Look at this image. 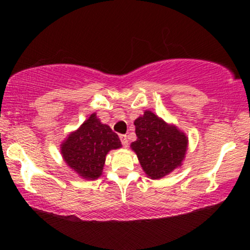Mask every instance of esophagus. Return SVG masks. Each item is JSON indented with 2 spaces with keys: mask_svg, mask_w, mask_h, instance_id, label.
<instances>
[{
  "mask_svg": "<svg viewBox=\"0 0 250 250\" xmlns=\"http://www.w3.org/2000/svg\"><path fill=\"white\" fill-rule=\"evenodd\" d=\"M119 138H121V141H122L123 146H124V148H127V146H128V139H127V136L124 135V134H122L121 136H119Z\"/></svg>",
  "mask_w": 250,
  "mask_h": 250,
  "instance_id": "obj_1",
  "label": "esophagus"
}]
</instances>
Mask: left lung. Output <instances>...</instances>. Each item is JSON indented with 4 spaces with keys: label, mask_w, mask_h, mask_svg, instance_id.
Segmentation results:
<instances>
[{
    "label": "left lung",
    "mask_w": 250,
    "mask_h": 250,
    "mask_svg": "<svg viewBox=\"0 0 250 250\" xmlns=\"http://www.w3.org/2000/svg\"><path fill=\"white\" fill-rule=\"evenodd\" d=\"M134 125L138 139L131 148L146 175L162 179L182 165L188 150L186 133L149 110L136 118Z\"/></svg>",
    "instance_id": "obj_1"
}]
</instances>
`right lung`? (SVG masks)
<instances>
[{
    "label": "right lung",
    "mask_w": 250,
    "mask_h": 250,
    "mask_svg": "<svg viewBox=\"0 0 250 250\" xmlns=\"http://www.w3.org/2000/svg\"><path fill=\"white\" fill-rule=\"evenodd\" d=\"M121 146L118 135L92 114L61 143V155L78 175L85 180H95L101 176L108 152Z\"/></svg>",
    "instance_id": "add662e5"
}]
</instances>
